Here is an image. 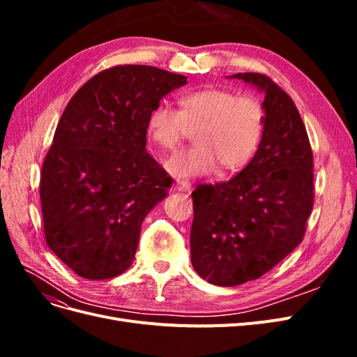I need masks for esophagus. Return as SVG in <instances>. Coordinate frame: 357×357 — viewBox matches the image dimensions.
<instances>
[{
    "instance_id": "1",
    "label": "esophagus",
    "mask_w": 357,
    "mask_h": 357,
    "mask_svg": "<svg viewBox=\"0 0 357 357\" xmlns=\"http://www.w3.org/2000/svg\"><path fill=\"white\" fill-rule=\"evenodd\" d=\"M176 189L180 192H190L192 189V183L188 180H177L176 183Z\"/></svg>"
}]
</instances>
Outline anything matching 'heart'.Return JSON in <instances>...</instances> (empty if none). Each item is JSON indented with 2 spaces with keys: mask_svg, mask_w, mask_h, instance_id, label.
<instances>
[{
  "mask_svg": "<svg viewBox=\"0 0 357 357\" xmlns=\"http://www.w3.org/2000/svg\"><path fill=\"white\" fill-rule=\"evenodd\" d=\"M265 112L255 96L207 88L185 93L180 110L160 102L150 112L147 135L164 150H174L190 131L197 144L169 156L165 168L174 177L210 174L219 165L238 171L255 156L264 132Z\"/></svg>",
  "mask_w": 357,
  "mask_h": 357,
  "instance_id": "b5f03b06",
  "label": "heart"
}]
</instances>
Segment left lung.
<instances>
[{
	"label": "left lung",
	"mask_w": 357,
	"mask_h": 357,
	"mask_svg": "<svg viewBox=\"0 0 357 357\" xmlns=\"http://www.w3.org/2000/svg\"><path fill=\"white\" fill-rule=\"evenodd\" d=\"M265 92L262 139L228 181L192 192L190 259L215 286H238L273 269L304 240L314 204L312 150L295 102L261 73H236Z\"/></svg>",
	"instance_id": "left-lung-1"
}]
</instances>
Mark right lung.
I'll return each instance as SVG.
<instances>
[{
  "label": "right lung",
  "instance_id": "right-lung-1",
  "mask_svg": "<svg viewBox=\"0 0 357 357\" xmlns=\"http://www.w3.org/2000/svg\"><path fill=\"white\" fill-rule=\"evenodd\" d=\"M188 79L150 66H116L74 93L43 162L40 199L46 243L89 280L131 266L147 213L171 177L146 152L147 119Z\"/></svg>",
  "mask_w": 357,
  "mask_h": 357
}]
</instances>
